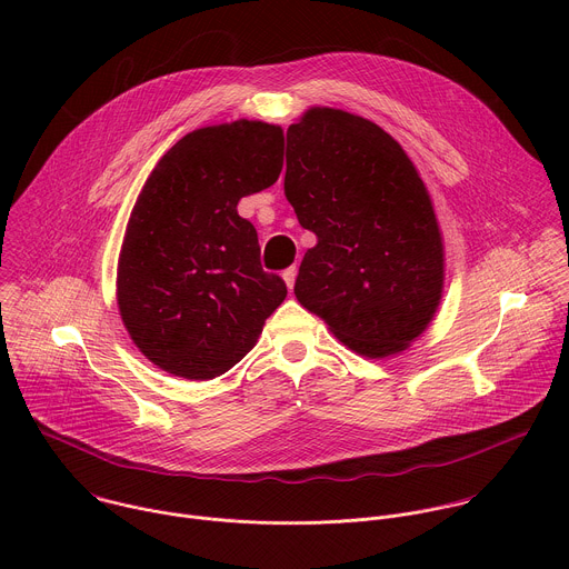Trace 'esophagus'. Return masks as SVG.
<instances>
[{"label": "esophagus", "mask_w": 569, "mask_h": 569, "mask_svg": "<svg viewBox=\"0 0 569 569\" xmlns=\"http://www.w3.org/2000/svg\"><path fill=\"white\" fill-rule=\"evenodd\" d=\"M295 279H297V266H290L288 270H283V281H286V286L290 290L295 288Z\"/></svg>", "instance_id": "1"}]
</instances>
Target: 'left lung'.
Here are the masks:
<instances>
[{
  "label": "left lung",
  "instance_id": "8db88e82",
  "mask_svg": "<svg viewBox=\"0 0 569 569\" xmlns=\"http://www.w3.org/2000/svg\"><path fill=\"white\" fill-rule=\"evenodd\" d=\"M283 191L317 246L295 295L367 358L408 349L443 290V242L410 157L380 126L310 108L286 132Z\"/></svg>",
  "mask_w": 569,
  "mask_h": 569
}]
</instances>
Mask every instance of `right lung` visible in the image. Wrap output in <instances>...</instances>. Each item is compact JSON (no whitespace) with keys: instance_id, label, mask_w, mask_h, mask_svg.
I'll use <instances>...</instances> for the list:
<instances>
[{"instance_id":"right-lung-1","label":"right lung","mask_w":569,"mask_h":569,"mask_svg":"<svg viewBox=\"0 0 569 569\" xmlns=\"http://www.w3.org/2000/svg\"><path fill=\"white\" fill-rule=\"evenodd\" d=\"M283 130L240 119L182 137L146 180L119 254L117 301L159 369L211 380L246 358L288 290L261 268L238 200L279 180Z\"/></svg>"}]
</instances>
